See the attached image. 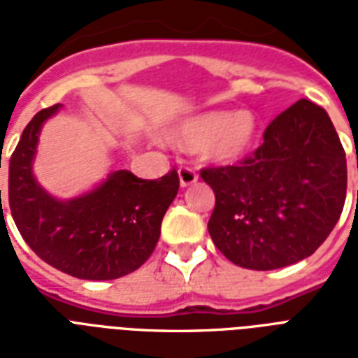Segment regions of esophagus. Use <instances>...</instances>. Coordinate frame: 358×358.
Here are the masks:
<instances>
[{
    "label": "esophagus",
    "mask_w": 358,
    "mask_h": 358,
    "mask_svg": "<svg viewBox=\"0 0 358 358\" xmlns=\"http://www.w3.org/2000/svg\"><path fill=\"white\" fill-rule=\"evenodd\" d=\"M178 178H180V185L182 187H187V185H193L199 180L196 173L193 169L189 167H180L178 169Z\"/></svg>",
    "instance_id": "esophagus-1"
}]
</instances>
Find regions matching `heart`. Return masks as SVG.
Segmentation results:
<instances>
[{
    "label": "heart",
    "mask_w": 358,
    "mask_h": 358,
    "mask_svg": "<svg viewBox=\"0 0 358 358\" xmlns=\"http://www.w3.org/2000/svg\"><path fill=\"white\" fill-rule=\"evenodd\" d=\"M258 131L256 115L249 109L238 111H201L174 124L167 131L171 145L199 152L202 159L227 165L247 154Z\"/></svg>",
    "instance_id": "obj_1"
}]
</instances>
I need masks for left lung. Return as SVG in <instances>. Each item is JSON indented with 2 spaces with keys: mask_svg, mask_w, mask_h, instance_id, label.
<instances>
[{
  "mask_svg": "<svg viewBox=\"0 0 358 358\" xmlns=\"http://www.w3.org/2000/svg\"><path fill=\"white\" fill-rule=\"evenodd\" d=\"M215 193L208 232L236 266L269 271L305 260L344 210L345 152L327 111L299 100L264 131L255 156L201 173Z\"/></svg>",
  "mask_w": 358,
  "mask_h": 358,
  "instance_id": "obj_1",
  "label": "left lung"
}]
</instances>
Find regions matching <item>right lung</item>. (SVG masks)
<instances>
[{"label": "right lung", "instance_id": "1", "mask_svg": "<svg viewBox=\"0 0 358 358\" xmlns=\"http://www.w3.org/2000/svg\"><path fill=\"white\" fill-rule=\"evenodd\" d=\"M59 109L61 103L38 111L10 156L14 223L35 255L59 271L83 280L124 277L156 249L163 215L178 193V173L141 180L129 171H111L87 193L66 201L53 196L36 182L33 163L42 126Z\"/></svg>", "mask_w": 358, "mask_h": 358}]
</instances>
